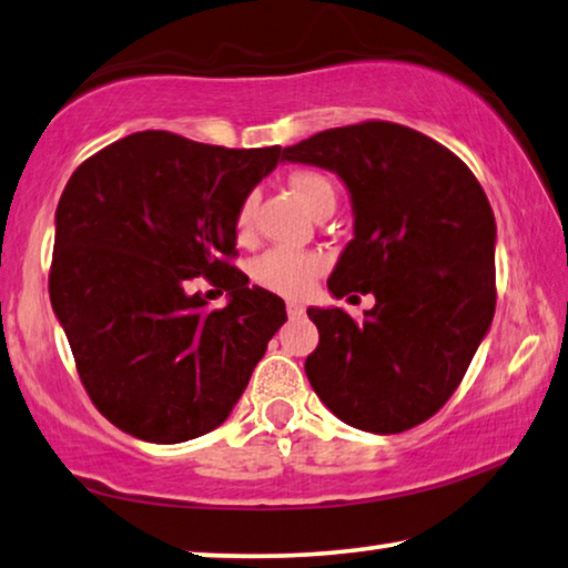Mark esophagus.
Here are the masks:
<instances>
[{
  "label": "esophagus",
  "instance_id": "34e87169",
  "mask_svg": "<svg viewBox=\"0 0 568 568\" xmlns=\"http://www.w3.org/2000/svg\"><path fill=\"white\" fill-rule=\"evenodd\" d=\"M285 308H287V316H291V318H301L303 313H306V308H303L301 303H295V301H287Z\"/></svg>",
  "mask_w": 568,
  "mask_h": 568
}]
</instances>
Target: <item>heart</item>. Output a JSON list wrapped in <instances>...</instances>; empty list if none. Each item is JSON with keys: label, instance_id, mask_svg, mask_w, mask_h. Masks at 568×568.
I'll list each match as a JSON object with an SVG mask.
<instances>
[{"label": "heart", "instance_id": "b5f03b06", "mask_svg": "<svg viewBox=\"0 0 568 568\" xmlns=\"http://www.w3.org/2000/svg\"><path fill=\"white\" fill-rule=\"evenodd\" d=\"M291 189L298 201L308 211L316 206L318 199L334 196L332 183L326 175L316 171H295L291 175ZM252 216H255V199H244L236 214V232L240 236H247L252 230ZM326 270V255L321 252H298V250H270L265 255L255 260L252 265V277L267 291L287 295V298H298L308 291L313 281Z\"/></svg>", "mask_w": 568, "mask_h": 568}]
</instances>
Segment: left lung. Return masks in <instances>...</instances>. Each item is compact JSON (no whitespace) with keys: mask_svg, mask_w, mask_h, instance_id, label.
<instances>
[{"mask_svg":"<svg viewBox=\"0 0 568 568\" xmlns=\"http://www.w3.org/2000/svg\"><path fill=\"white\" fill-rule=\"evenodd\" d=\"M283 163L342 178L354 240L328 291L375 295L365 321L308 308L318 328L311 387L359 430L418 426L459 387L495 316L497 226L485 191L452 150L393 122L318 132L285 148Z\"/></svg>","mask_w":568,"mask_h":568,"instance_id":"1","label":"left lung"}]
</instances>
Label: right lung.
<instances>
[{
    "instance_id": "1",
    "label": "right lung",
    "mask_w": 568,
    "mask_h": 568,
    "mask_svg": "<svg viewBox=\"0 0 568 568\" xmlns=\"http://www.w3.org/2000/svg\"><path fill=\"white\" fill-rule=\"evenodd\" d=\"M283 160L134 132L75 168L55 209L50 303L91 403L150 444H181L230 418L287 316L230 265L236 214ZM227 291L209 312L190 283Z\"/></svg>"
}]
</instances>
